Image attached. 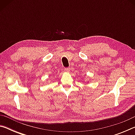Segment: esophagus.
Instances as JSON below:
<instances>
[{
	"label": "esophagus",
	"instance_id": "obj_1",
	"mask_svg": "<svg viewBox=\"0 0 135 135\" xmlns=\"http://www.w3.org/2000/svg\"><path fill=\"white\" fill-rule=\"evenodd\" d=\"M64 71L65 72H69L70 71V67H67V68H64Z\"/></svg>",
	"mask_w": 135,
	"mask_h": 135
}]
</instances>
